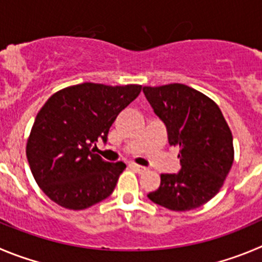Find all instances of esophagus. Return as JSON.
<instances>
[{
  "instance_id": "obj_1",
  "label": "esophagus",
  "mask_w": 262,
  "mask_h": 262,
  "mask_svg": "<svg viewBox=\"0 0 262 262\" xmlns=\"http://www.w3.org/2000/svg\"><path fill=\"white\" fill-rule=\"evenodd\" d=\"M129 167H130L133 170H136L137 173H145L146 170H147V168L146 167L138 165V164H136V163H129Z\"/></svg>"
}]
</instances>
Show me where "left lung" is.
<instances>
[{"label": "left lung", "mask_w": 262, "mask_h": 262, "mask_svg": "<svg viewBox=\"0 0 262 262\" xmlns=\"http://www.w3.org/2000/svg\"><path fill=\"white\" fill-rule=\"evenodd\" d=\"M163 120L170 146L180 147L181 170L161 173L151 202L176 212L199 208L220 191L234 161L233 134L221 110L203 93L183 84L143 86Z\"/></svg>", "instance_id": "obj_1"}]
</instances>
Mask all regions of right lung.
I'll return each instance as SVG.
<instances>
[{
  "mask_svg": "<svg viewBox=\"0 0 262 262\" xmlns=\"http://www.w3.org/2000/svg\"><path fill=\"white\" fill-rule=\"evenodd\" d=\"M141 85L84 82L54 93L38 111L27 141V159L40 189L58 205L86 209L114 191L126 165L94 154L117 115L138 97Z\"/></svg>",
  "mask_w": 262,
  "mask_h": 262,
  "instance_id": "add662e5",
  "label": "right lung"
}]
</instances>
